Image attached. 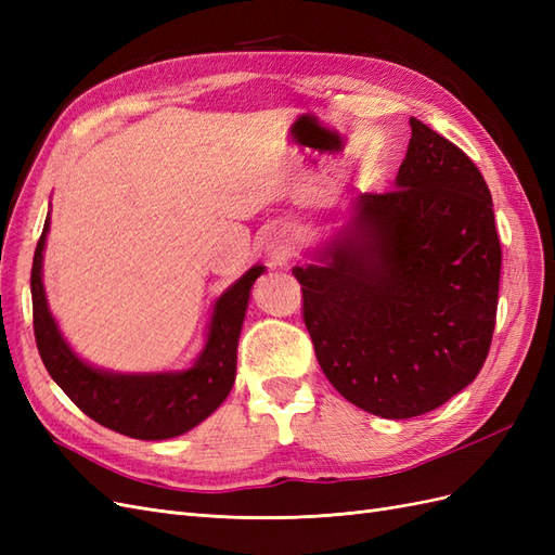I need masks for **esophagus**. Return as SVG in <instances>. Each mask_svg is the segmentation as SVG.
I'll return each instance as SVG.
<instances>
[{
    "instance_id": "obj_1",
    "label": "esophagus",
    "mask_w": 555,
    "mask_h": 555,
    "mask_svg": "<svg viewBox=\"0 0 555 555\" xmlns=\"http://www.w3.org/2000/svg\"><path fill=\"white\" fill-rule=\"evenodd\" d=\"M263 249L273 266H284L292 259V236L284 229H273L263 241Z\"/></svg>"
}]
</instances>
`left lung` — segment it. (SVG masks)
<instances>
[{
	"instance_id": "1",
	"label": "left lung",
	"mask_w": 555,
	"mask_h": 555,
	"mask_svg": "<svg viewBox=\"0 0 555 555\" xmlns=\"http://www.w3.org/2000/svg\"><path fill=\"white\" fill-rule=\"evenodd\" d=\"M410 127L396 188L359 194L340 236L292 271L324 375L384 418L426 414L479 375L502 263L473 159L416 117Z\"/></svg>"
}]
</instances>
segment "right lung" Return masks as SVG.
Wrapping results in <instances>:
<instances>
[{
	"label": "right lung",
	"mask_w": 555,
	"mask_h": 555,
	"mask_svg": "<svg viewBox=\"0 0 555 555\" xmlns=\"http://www.w3.org/2000/svg\"><path fill=\"white\" fill-rule=\"evenodd\" d=\"M48 229L50 217H46L31 263V310L41 361L60 389L96 424L133 440L178 438L208 418L222 405L236 379L238 338L249 289L266 268L259 263L251 266L215 300L206 347L188 371L108 373L76 354L48 310L41 280Z\"/></svg>",
	"instance_id": "add662e5"
}]
</instances>
